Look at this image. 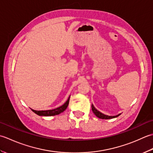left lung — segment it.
<instances>
[{
	"mask_svg": "<svg viewBox=\"0 0 153 153\" xmlns=\"http://www.w3.org/2000/svg\"><path fill=\"white\" fill-rule=\"evenodd\" d=\"M92 110L93 111V113H94L96 116H97L98 118H100V119H104V120H109V119H112V118H115V117H117L119 116H120L121 114L116 115V116H108V115H105L104 114H102V112H100V111H98L97 109H96L94 106V105L92 104Z\"/></svg>",
	"mask_w": 153,
	"mask_h": 153,
	"instance_id": "obj_1",
	"label": "left lung"
}]
</instances>
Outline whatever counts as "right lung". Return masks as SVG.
I'll return each instance as SVG.
<instances>
[{"mask_svg": "<svg viewBox=\"0 0 153 153\" xmlns=\"http://www.w3.org/2000/svg\"><path fill=\"white\" fill-rule=\"evenodd\" d=\"M69 98L70 96L68 97V100L63 105H61L60 107L57 108L55 109H53V110H42V111H37V110H32L34 112V113L36 114L38 116H56V115L60 114L62 112H63L65 110H66L68 105V102H69Z\"/></svg>", "mask_w": 153, "mask_h": 153, "instance_id": "obj_1", "label": "right lung"}]
</instances>
